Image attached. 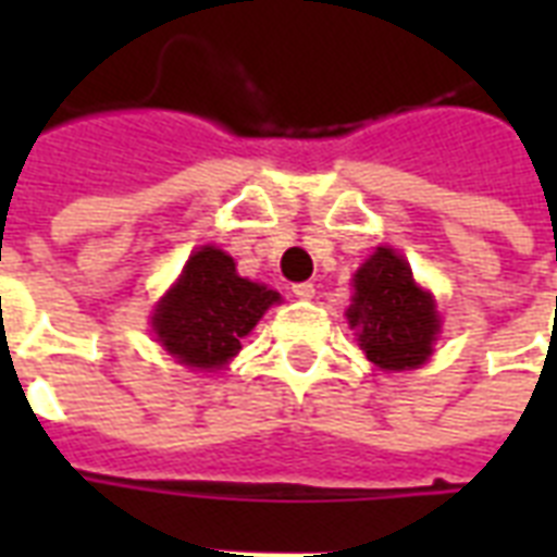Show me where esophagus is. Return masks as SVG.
Listing matches in <instances>:
<instances>
[{
	"label": "esophagus",
	"instance_id": "obj_1",
	"mask_svg": "<svg viewBox=\"0 0 557 557\" xmlns=\"http://www.w3.org/2000/svg\"><path fill=\"white\" fill-rule=\"evenodd\" d=\"M292 292H295V297H300V300H312L314 297L312 283H295V286H292Z\"/></svg>",
	"mask_w": 557,
	"mask_h": 557
}]
</instances>
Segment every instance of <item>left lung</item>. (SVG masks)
Returning a JSON list of instances; mask_svg holds the SVG:
<instances>
[{
    "instance_id": "left-lung-1",
    "label": "left lung",
    "mask_w": 557,
    "mask_h": 557,
    "mask_svg": "<svg viewBox=\"0 0 557 557\" xmlns=\"http://www.w3.org/2000/svg\"><path fill=\"white\" fill-rule=\"evenodd\" d=\"M358 344L381 370L424 364L440 332L436 304L416 286L413 271L393 248H379L356 274V297L347 309Z\"/></svg>"
}]
</instances>
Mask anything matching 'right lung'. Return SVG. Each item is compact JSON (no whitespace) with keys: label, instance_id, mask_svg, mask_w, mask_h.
<instances>
[{"label":"right lung","instance_id":"add662e5","mask_svg":"<svg viewBox=\"0 0 557 557\" xmlns=\"http://www.w3.org/2000/svg\"><path fill=\"white\" fill-rule=\"evenodd\" d=\"M277 300L274 288L239 277L225 251L205 245L159 304L152 330L178 364L219 370L239 352V341Z\"/></svg>","mask_w":557,"mask_h":557}]
</instances>
